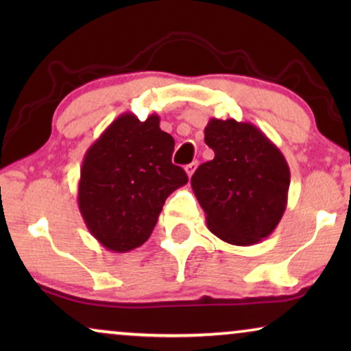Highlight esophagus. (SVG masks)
I'll list each match as a JSON object with an SVG mask.
<instances>
[{"label": "esophagus", "mask_w": 351, "mask_h": 351, "mask_svg": "<svg viewBox=\"0 0 351 351\" xmlns=\"http://www.w3.org/2000/svg\"><path fill=\"white\" fill-rule=\"evenodd\" d=\"M196 166H198V165H196V161H195V162H190V165H186V166H185L186 176H189V177L193 176V172H195V169H196Z\"/></svg>", "instance_id": "obj_1"}]
</instances>
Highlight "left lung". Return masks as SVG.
Listing matches in <instances>:
<instances>
[{
    "label": "left lung",
    "mask_w": 351,
    "mask_h": 351,
    "mask_svg": "<svg viewBox=\"0 0 351 351\" xmlns=\"http://www.w3.org/2000/svg\"><path fill=\"white\" fill-rule=\"evenodd\" d=\"M204 142L214 160L191 177V189L215 237L251 246L273 233L286 210L291 172L275 143L251 123L209 119Z\"/></svg>",
    "instance_id": "8db88e82"
}]
</instances>
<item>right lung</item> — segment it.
<instances>
[{
  "mask_svg": "<svg viewBox=\"0 0 351 351\" xmlns=\"http://www.w3.org/2000/svg\"><path fill=\"white\" fill-rule=\"evenodd\" d=\"M174 138L160 117L141 121L123 113L86 152L78 206L90 234L114 252L132 251L150 238L172 191L189 182L172 165Z\"/></svg>",
  "mask_w": 351,
  "mask_h": 351,
  "instance_id": "1",
  "label": "right lung"
}]
</instances>
